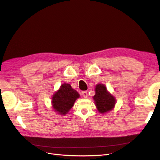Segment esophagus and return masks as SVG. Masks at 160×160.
Returning <instances> with one entry per match:
<instances>
[{
    "label": "esophagus",
    "mask_w": 160,
    "mask_h": 160,
    "mask_svg": "<svg viewBox=\"0 0 160 160\" xmlns=\"http://www.w3.org/2000/svg\"><path fill=\"white\" fill-rule=\"evenodd\" d=\"M82 95H83V97H84V98H88V92L87 91H82Z\"/></svg>",
    "instance_id": "1"
}]
</instances>
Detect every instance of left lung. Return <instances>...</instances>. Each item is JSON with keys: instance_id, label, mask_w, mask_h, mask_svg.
<instances>
[{"instance_id": "8db88e82", "label": "left lung", "mask_w": 160, "mask_h": 160, "mask_svg": "<svg viewBox=\"0 0 160 160\" xmlns=\"http://www.w3.org/2000/svg\"><path fill=\"white\" fill-rule=\"evenodd\" d=\"M93 100L97 110L100 113L111 111L116 103L115 97L109 93L106 87L102 83H98L96 86Z\"/></svg>"}]
</instances>
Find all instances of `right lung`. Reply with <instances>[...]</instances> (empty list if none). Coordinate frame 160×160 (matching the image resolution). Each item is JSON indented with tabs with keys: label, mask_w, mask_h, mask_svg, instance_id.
<instances>
[{
	"label": "right lung",
	"mask_w": 160,
	"mask_h": 160,
	"mask_svg": "<svg viewBox=\"0 0 160 160\" xmlns=\"http://www.w3.org/2000/svg\"><path fill=\"white\" fill-rule=\"evenodd\" d=\"M80 95L69 83H64L53 95L52 105L54 110L60 115H65L74 106Z\"/></svg>",
	"instance_id": "add662e5"
}]
</instances>
